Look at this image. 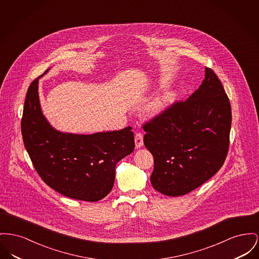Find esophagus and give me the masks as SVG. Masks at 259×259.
Instances as JSON below:
<instances>
[{"instance_id":"esophagus-1","label":"esophagus","mask_w":259,"mask_h":259,"mask_svg":"<svg viewBox=\"0 0 259 259\" xmlns=\"http://www.w3.org/2000/svg\"><path fill=\"white\" fill-rule=\"evenodd\" d=\"M135 145H136L137 149H140L141 147H143L144 141H143V134L142 133H136L135 134Z\"/></svg>"}]
</instances>
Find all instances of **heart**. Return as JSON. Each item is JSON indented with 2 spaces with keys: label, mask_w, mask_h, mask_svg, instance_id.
<instances>
[{
  "label": "heart",
  "mask_w": 259,
  "mask_h": 259,
  "mask_svg": "<svg viewBox=\"0 0 259 259\" xmlns=\"http://www.w3.org/2000/svg\"><path fill=\"white\" fill-rule=\"evenodd\" d=\"M176 91L168 90L151 100L145 107V113L148 117H155L162 113L175 100Z\"/></svg>",
  "instance_id": "b5f03b06"
}]
</instances>
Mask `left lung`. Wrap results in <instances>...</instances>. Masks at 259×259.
Masks as SVG:
<instances>
[{"label": "left lung", "instance_id": "obj_1", "mask_svg": "<svg viewBox=\"0 0 259 259\" xmlns=\"http://www.w3.org/2000/svg\"><path fill=\"white\" fill-rule=\"evenodd\" d=\"M231 122L222 83L205 67L204 80L187 101L143 126L145 147L154 160L152 187L165 196L179 197L210 179L225 161Z\"/></svg>", "mask_w": 259, "mask_h": 259}]
</instances>
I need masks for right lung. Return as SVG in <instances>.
I'll list each match as a JSON object with an SVG mask.
<instances>
[{"label": "right lung", "instance_id": "add662e5", "mask_svg": "<svg viewBox=\"0 0 259 259\" xmlns=\"http://www.w3.org/2000/svg\"><path fill=\"white\" fill-rule=\"evenodd\" d=\"M43 75L31 83L24 102L25 149L39 176L53 190L67 198L98 201L113 187L116 163L134 151L132 128L89 135L57 130L40 105L38 84Z\"/></svg>", "mask_w": 259, "mask_h": 259}]
</instances>
